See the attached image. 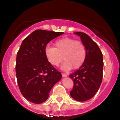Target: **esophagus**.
Listing matches in <instances>:
<instances>
[{"instance_id":"1","label":"esophagus","mask_w":120,"mask_h":120,"mask_svg":"<svg viewBox=\"0 0 120 120\" xmlns=\"http://www.w3.org/2000/svg\"><path fill=\"white\" fill-rule=\"evenodd\" d=\"M62 77H67V75L65 74V73H62Z\"/></svg>"}]
</instances>
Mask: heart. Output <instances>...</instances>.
<instances>
[{
	"mask_svg": "<svg viewBox=\"0 0 120 120\" xmlns=\"http://www.w3.org/2000/svg\"><path fill=\"white\" fill-rule=\"evenodd\" d=\"M55 47L47 46L44 50V54L48 62L54 67L61 63L64 70L78 69L83 65L86 57V49L82 42L76 41L70 38H63L55 41ZM63 58H62V56Z\"/></svg>",
	"mask_w": 120,
	"mask_h": 120,
	"instance_id": "1",
	"label": "heart"
}]
</instances>
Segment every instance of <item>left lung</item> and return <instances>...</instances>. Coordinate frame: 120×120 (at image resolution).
I'll return each instance as SVG.
<instances>
[{
  "label": "left lung",
  "instance_id": "obj_1",
  "mask_svg": "<svg viewBox=\"0 0 120 120\" xmlns=\"http://www.w3.org/2000/svg\"><path fill=\"white\" fill-rule=\"evenodd\" d=\"M82 42L86 49L84 63L79 69L69 75L74 85L70 91L72 98L83 101L94 96L102 82L103 60V54L97 43L85 33L78 32Z\"/></svg>",
  "mask_w": 120,
  "mask_h": 120
}]
</instances>
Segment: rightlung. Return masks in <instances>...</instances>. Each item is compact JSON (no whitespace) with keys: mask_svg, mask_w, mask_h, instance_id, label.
<instances>
[{"mask_svg":"<svg viewBox=\"0 0 120 120\" xmlns=\"http://www.w3.org/2000/svg\"><path fill=\"white\" fill-rule=\"evenodd\" d=\"M63 34L38 29L21 44L17 54V79L22 94L30 102L46 101L54 85L61 80V72L48 62L44 50L49 41Z\"/></svg>","mask_w":120,"mask_h":120,"instance_id":"obj_1","label":"right lung"}]
</instances>
